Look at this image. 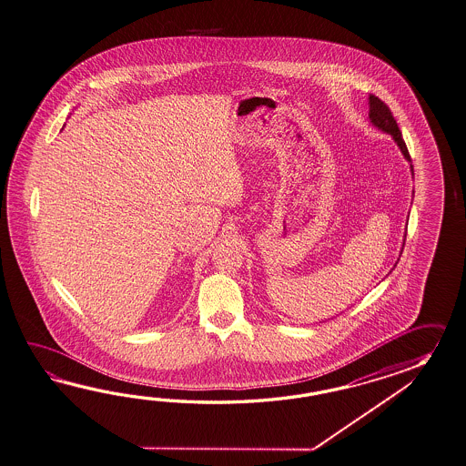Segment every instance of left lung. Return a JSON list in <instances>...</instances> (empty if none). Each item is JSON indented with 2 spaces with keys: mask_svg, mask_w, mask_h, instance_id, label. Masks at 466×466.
Returning <instances> with one entry per match:
<instances>
[{
  "mask_svg": "<svg viewBox=\"0 0 466 466\" xmlns=\"http://www.w3.org/2000/svg\"><path fill=\"white\" fill-rule=\"evenodd\" d=\"M369 119H370V122H372L378 129L386 132V134H390L392 139L398 142V146H400V152L404 154V157H406L408 161H411V156H410V152H408L406 142L402 139V134H400L398 122L394 119L390 108L388 107L380 98L376 97V96H369ZM402 247H404V245H402Z\"/></svg>",
  "mask_w": 466,
  "mask_h": 466,
  "instance_id": "8db88e82",
  "label": "left lung"
}]
</instances>
